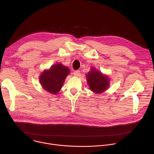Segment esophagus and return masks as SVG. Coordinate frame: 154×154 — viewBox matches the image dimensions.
<instances>
[{"mask_svg": "<svg viewBox=\"0 0 154 154\" xmlns=\"http://www.w3.org/2000/svg\"><path fill=\"white\" fill-rule=\"evenodd\" d=\"M73 74H74L75 76H78L79 75V74H80V72L79 70H76V71L74 72Z\"/></svg>", "mask_w": 154, "mask_h": 154, "instance_id": "esophagus-1", "label": "esophagus"}]
</instances>
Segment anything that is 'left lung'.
<instances>
[{"label": "left lung", "mask_w": 154, "mask_h": 154, "mask_svg": "<svg viewBox=\"0 0 154 154\" xmlns=\"http://www.w3.org/2000/svg\"><path fill=\"white\" fill-rule=\"evenodd\" d=\"M86 75V80L90 90L95 94H101L109 86L108 76L92 67Z\"/></svg>", "instance_id": "left-lung-1"}]
</instances>
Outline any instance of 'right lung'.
Returning <instances> with one entry per match:
<instances>
[{
    "label": "right lung",
    "mask_w": 154,
    "mask_h": 154,
    "mask_svg": "<svg viewBox=\"0 0 154 154\" xmlns=\"http://www.w3.org/2000/svg\"><path fill=\"white\" fill-rule=\"evenodd\" d=\"M70 69L62 63H55L49 69H45L39 76V81L43 89L52 94H57L64 83Z\"/></svg>",
    "instance_id": "right-lung-1"
}]
</instances>
